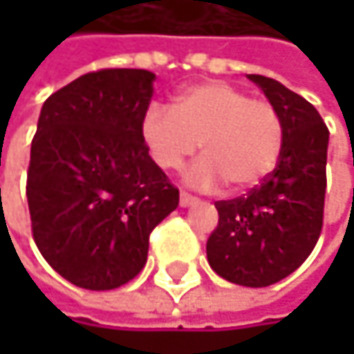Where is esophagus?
Listing matches in <instances>:
<instances>
[{
    "label": "esophagus",
    "mask_w": 354,
    "mask_h": 354,
    "mask_svg": "<svg viewBox=\"0 0 354 354\" xmlns=\"http://www.w3.org/2000/svg\"><path fill=\"white\" fill-rule=\"evenodd\" d=\"M194 203H198V198L196 196H192L190 192H180V205L182 207H190V205H194Z\"/></svg>",
    "instance_id": "obj_1"
}]
</instances>
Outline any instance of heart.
Listing matches in <instances>:
<instances>
[{
    "mask_svg": "<svg viewBox=\"0 0 354 354\" xmlns=\"http://www.w3.org/2000/svg\"><path fill=\"white\" fill-rule=\"evenodd\" d=\"M141 133L153 162L164 170H178L201 143L205 158L192 166L188 180L198 186L223 180L230 190L262 182L285 145L281 110L223 82L184 90L172 108L151 104Z\"/></svg>",
    "mask_w": 354,
    "mask_h": 354,
    "instance_id": "1",
    "label": "heart"
}]
</instances>
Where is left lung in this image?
I'll return each instance as SVG.
<instances>
[{"mask_svg": "<svg viewBox=\"0 0 354 354\" xmlns=\"http://www.w3.org/2000/svg\"><path fill=\"white\" fill-rule=\"evenodd\" d=\"M285 120L277 168L246 194L217 201L207 240L211 268L230 283L268 287L289 277L318 244L324 225L328 127L306 98L264 75H248Z\"/></svg>", "mask_w": 354, "mask_h": 354, "instance_id": "1", "label": "left lung"}]
</instances>
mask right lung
Returning a JSON list of instances; mask_svg holds the SVG:
<instances>
[{"mask_svg":"<svg viewBox=\"0 0 354 354\" xmlns=\"http://www.w3.org/2000/svg\"><path fill=\"white\" fill-rule=\"evenodd\" d=\"M153 80L145 69L90 71L40 110L26 178L32 238L77 287L108 291L135 279L149 234L178 207L141 133Z\"/></svg>","mask_w":354,"mask_h":354,"instance_id":"right-lung-1","label":"right lung"}]
</instances>
